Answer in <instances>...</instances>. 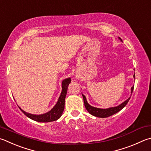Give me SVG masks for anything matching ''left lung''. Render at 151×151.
Segmentation results:
<instances>
[{
  "label": "left lung",
  "mask_w": 151,
  "mask_h": 151,
  "mask_svg": "<svg viewBox=\"0 0 151 151\" xmlns=\"http://www.w3.org/2000/svg\"><path fill=\"white\" fill-rule=\"evenodd\" d=\"M121 40V38H119ZM134 78H135V75H133ZM134 88V86L131 88V94H132L133 90ZM83 95V100H84V106L86 109H87V111L89 112L90 114H92V116H96V117H102V118H104V117H108L109 116H111L112 115H114L115 114H116L117 112L119 111L121 109H122L124 107L127 105V104L128 103L129 100L130 98H129L127 100H125L124 102H123L122 104H120L119 106H117V107H113V108H109L108 109H100V108H94V107H92L91 106H90L88 104L87 101H86V98L85 97V96Z\"/></svg>",
  "instance_id": "1"
}]
</instances>
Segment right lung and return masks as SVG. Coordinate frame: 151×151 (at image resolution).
<instances>
[{
	"label": "right lung",
	"instance_id": "right-lung-1",
	"mask_svg": "<svg viewBox=\"0 0 151 151\" xmlns=\"http://www.w3.org/2000/svg\"><path fill=\"white\" fill-rule=\"evenodd\" d=\"M71 79L70 78H66L62 82V92L59 98V100L57 101L56 105L52 108L50 111H48L47 113L42 114V115H34L31 114L26 113V111H23L20 108L21 111L26 115L29 118L32 119L34 121L38 122H50L56 121L58 119L63 112L65 108V97L67 92V87L68 84H70Z\"/></svg>",
	"mask_w": 151,
	"mask_h": 151
}]
</instances>
